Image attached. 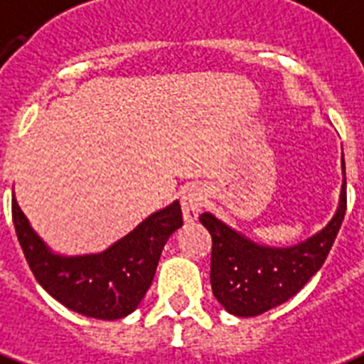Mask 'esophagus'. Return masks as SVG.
I'll return each instance as SVG.
<instances>
[{
  "label": "esophagus",
  "mask_w": 364,
  "mask_h": 364,
  "mask_svg": "<svg viewBox=\"0 0 364 364\" xmlns=\"http://www.w3.org/2000/svg\"><path fill=\"white\" fill-rule=\"evenodd\" d=\"M203 190L199 186H188L180 193V207H182V216L186 224H193L199 218L203 207Z\"/></svg>",
  "instance_id": "esophagus-1"
}]
</instances>
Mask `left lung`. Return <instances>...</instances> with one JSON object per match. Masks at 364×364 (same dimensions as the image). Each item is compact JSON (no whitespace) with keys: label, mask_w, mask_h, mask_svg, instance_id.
<instances>
[{"label":"left lung","mask_w":364,"mask_h":364,"mask_svg":"<svg viewBox=\"0 0 364 364\" xmlns=\"http://www.w3.org/2000/svg\"><path fill=\"white\" fill-rule=\"evenodd\" d=\"M342 190L332 220L321 232L292 247L255 243L214 214L203 213L201 224L213 237L210 284L228 314L255 317L296 294L325 264L346 214V163L342 154Z\"/></svg>","instance_id":"8db88e82"}]
</instances>
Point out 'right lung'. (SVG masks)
<instances>
[{
    "instance_id": "right-lung-1",
    "label": "right lung",
    "mask_w": 364,
    "mask_h": 364,
    "mask_svg": "<svg viewBox=\"0 0 364 364\" xmlns=\"http://www.w3.org/2000/svg\"><path fill=\"white\" fill-rule=\"evenodd\" d=\"M13 224L28 266L50 296L75 314L114 321L132 314L146 296L163 247L182 226V210L180 203L173 201L102 252L80 256L50 250L16 199Z\"/></svg>"
}]
</instances>
